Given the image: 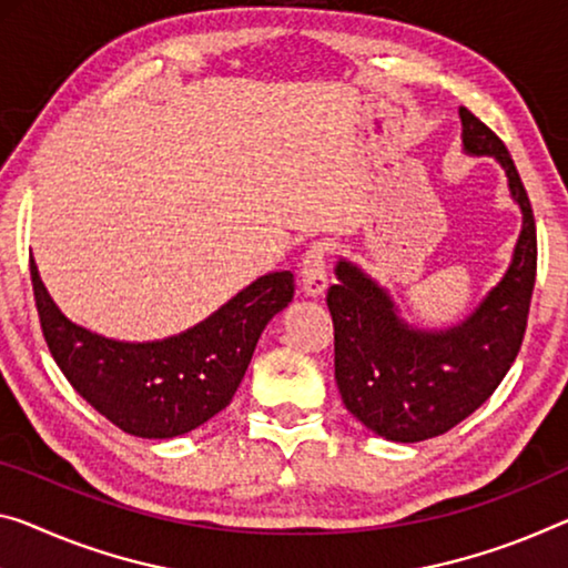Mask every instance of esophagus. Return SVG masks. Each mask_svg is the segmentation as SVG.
I'll list each match as a JSON object with an SVG mask.
<instances>
[{"label":"esophagus","mask_w":568,"mask_h":568,"mask_svg":"<svg viewBox=\"0 0 568 568\" xmlns=\"http://www.w3.org/2000/svg\"><path fill=\"white\" fill-rule=\"evenodd\" d=\"M327 254H329V243L314 241L310 243L300 261L302 290L312 296H317L327 290Z\"/></svg>","instance_id":"1"}]
</instances>
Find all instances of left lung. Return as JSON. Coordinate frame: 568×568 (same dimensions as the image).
<instances>
[{
	"mask_svg": "<svg viewBox=\"0 0 568 568\" xmlns=\"http://www.w3.org/2000/svg\"><path fill=\"white\" fill-rule=\"evenodd\" d=\"M467 154H490L508 174L523 231L503 282L465 322L416 329L398 317L386 290L351 261H337L327 307L335 325V381L357 422L390 442H424L485 404L520 351L536 284L534 207L513 156L490 126L462 106Z\"/></svg>",
	"mask_w": 568,
	"mask_h": 568,
	"instance_id": "8db88e82",
	"label": "left lung"
}]
</instances>
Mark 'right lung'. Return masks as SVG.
Masks as SVG:
<instances>
[{
    "label": "right lung",
    "mask_w": 568,
    "mask_h": 568,
    "mask_svg": "<svg viewBox=\"0 0 568 568\" xmlns=\"http://www.w3.org/2000/svg\"><path fill=\"white\" fill-rule=\"evenodd\" d=\"M40 327L68 383L121 432L172 439L223 412L243 381L266 322L294 296V274L274 272L205 322L156 343H119L73 325L30 261Z\"/></svg>",
    "instance_id": "add662e5"
}]
</instances>
